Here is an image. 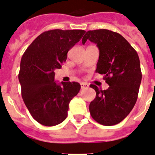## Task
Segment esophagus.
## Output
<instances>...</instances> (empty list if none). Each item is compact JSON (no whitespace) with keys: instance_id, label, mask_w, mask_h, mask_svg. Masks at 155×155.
Here are the masks:
<instances>
[{"instance_id":"obj_1","label":"esophagus","mask_w":155,"mask_h":155,"mask_svg":"<svg viewBox=\"0 0 155 155\" xmlns=\"http://www.w3.org/2000/svg\"><path fill=\"white\" fill-rule=\"evenodd\" d=\"M80 85H81V89H87L89 87V85L87 83H81Z\"/></svg>"}]
</instances>
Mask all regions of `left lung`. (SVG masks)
Returning a JSON list of instances; mask_svg holds the SVG:
<instances>
[{"label": "left lung", "instance_id": "8db88e82", "mask_svg": "<svg viewBox=\"0 0 155 155\" xmlns=\"http://www.w3.org/2000/svg\"><path fill=\"white\" fill-rule=\"evenodd\" d=\"M87 40L99 49L96 71L105 75L104 80L110 86L102 91L90 85L96 91L90 113L97 123L114 125L129 114L136 102L142 80L140 58L123 36L110 30L88 31L82 40L84 45Z\"/></svg>", "mask_w": 155, "mask_h": 155}]
</instances>
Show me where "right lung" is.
Segmentation results:
<instances>
[{
    "instance_id": "add662e5",
    "label": "right lung",
    "mask_w": 155,
    "mask_h": 155,
    "mask_svg": "<svg viewBox=\"0 0 155 155\" xmlns=\"http://www.w3.org/2000/svg\"><path fill=\"white\" fill-rule=\"evenodd\" d=\"M86 31L51 30L38 36L23 53L19 81L23 102L36 121L45 126L61 124L68 116L69 102L80 90L76 82L54 81L67 53Z\"/></svg>"
}]
</instances>
